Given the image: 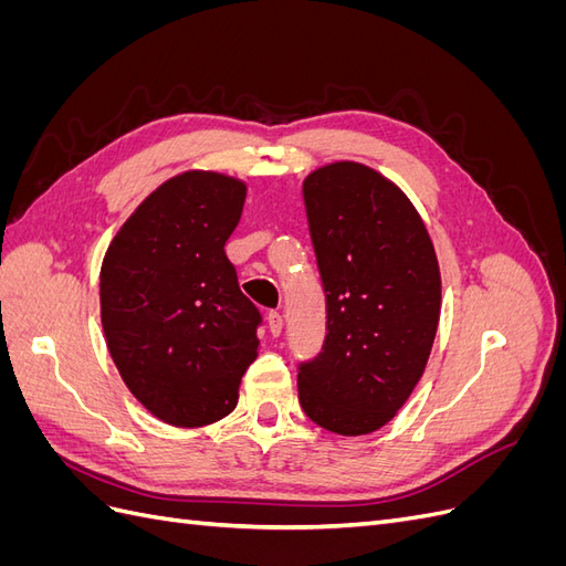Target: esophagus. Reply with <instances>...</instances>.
<instances>
[{
    "label": "esophagus",
    "mask_w": 566,
    "mask_h": 566,
    "mask_svg": "<svg viewBox=\"0 0 566 566\" xmlns=\"http://www.w3.org/2000/svg\"><path fill=\"white\" fill-rule=\"evenodd\" d=\"M266 321H269L271 335H281V331H283V316L279 312H269Z\"/></svg>",
    "instance_id": "obj_1"
}]
</instances>
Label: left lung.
<instances>
[{
	"label": "left lung",
	"mask_w": 566,
	"mask_h": 566,
	"mask_svg": "<svg viewBox=\"0 0 566 566\" xmlns=\"http://www.w3.org/2000/svg\"><path fill=\"white\" fill-rule=\"evenodd\" d=\"M306 219L325 293V339L300 364V403L335 434H370L416 389L441 312L434 245L413 202L361 163L304 179Z\"/></svg>",
	"instance_id": "left-lung-1"
}]
</instances>
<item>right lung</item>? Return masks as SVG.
Instances as JSON below:
<instances>
[{
	"label": "right lung",
	"instance_id": "1",
	"mask_svg": "<svg viewBox=\"0 0 566 566\" xmlns=\"http://www.w3.org/2000/svg\"><path fill=\"white\" fill-rule=\"evenodd\" d=\"M248 188L219 172L177 175L117 231L101 266V323L129 391L175 427L229 416L256 358L262 314L224 245Z\"/></svg>",
	"mask_w": 566,
	"mask_h": 566
}]
</instances>
